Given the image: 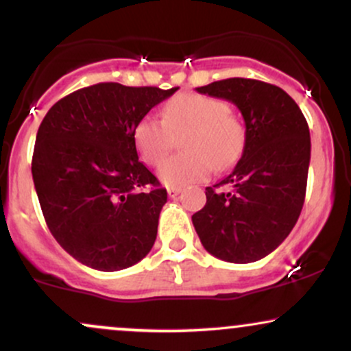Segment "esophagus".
<instances>
[{
  "mask_svg": "<svg viewBox=\"0 0 351 351\" xmlns=\"http://www.w3.org/2000/svg\"><path fill=\"white\" fill-rule=\"evenodd\" d=\"M180 193H181V188H168V196H170V198H176Z\"/></svg>",
  "mask_w": 351,
  "mask_h": 351,
  "instance_id": "34e87169",
  "label": "esophagus"
}]
</instances>
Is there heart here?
Returning a JSON list of instances; mask_svg holds the SVG:
<instances>
[{
    "label": "heart",
    "instance_id": "obj_1",
    "mask_svg": "<svg viewBox=\"0 0 351 351\" xmlns=\"http://www.w3.org/2000/svg\"><path fill=\"white\" fill-rule=\"evenodd\" d=\"M223 100L198 94H178L163 107L162 119L145 115L134 128L135 147L145 163L156 167L181 138L183 155L165 162L158 178L171 188L201 183L213 167L226 170L244 148V130Z\"/></svg>",
    "mask_w": 351,
    "mask_h": 351
}]
</instances>
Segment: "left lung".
<instances>
[{"instance_id":"1","label":"left lung","mask_w":351,"mask_h":351,"mask_svg":"<svg viewBox=\"0 0 351 351\" xmlns=\"http://www.w3.org/2000/svg\"><path fill=\"white\" fill-rule=\"evenodd\" d=\"M226 99L245 123L243 156L229 175L206 188V204L191 216L209 254L234 264L256 263L291 234L307 189L310 132L287 92L263 80L232 77L198 87ZM231 186V192L216 187Z\"/></svg>"}]
</instances>
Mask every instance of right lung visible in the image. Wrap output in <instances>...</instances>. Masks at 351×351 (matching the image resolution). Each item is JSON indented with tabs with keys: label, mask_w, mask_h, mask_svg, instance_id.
<instances>
[{
	"label": "right lung",
	"mask_w": 351,
	"mask_h": 351,
	"mask_svg": "<svg viewBox=\"0 0 351 351\" xmlns=\"http://www.w3.org/2000/svg\"><path fill=\"white\" fill-rule=\"evenodd\" d=\"M176 90L100 82L60 99L43 119L36 193L51 234L79 263L122 271L155 244L167 189L138 162L134 128Z\"/></svg>",
	"instance_id": "add662e5"
}]
</instances>
